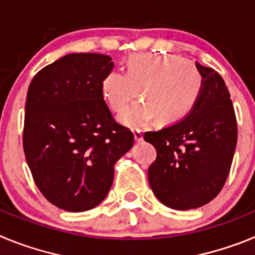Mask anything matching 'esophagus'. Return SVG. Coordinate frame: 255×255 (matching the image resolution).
<instances>
[{
	"mask_svg": "<svg viewBox=\"0 0 255 255\" xmlns=\"http://www.w3.org/2000/svg\"><path fill=\"white\" fill-rule=\"evenodd\" d=\"M132 134H134V139L136 143H140V141L143 140V134H141L139 130H135V131H132Z\"/></svg>",
	"mask_w": 255,
	"mask_h": 255,
	"instance_id": "34e87169",
	"label": "esophagus"
}]
</instances>
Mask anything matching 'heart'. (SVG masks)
I'll list each match as a JSON object with an SVG mask.
<instances>
[{
	"instance_id": "obj_1",
	"label": "heart",
	"mask_w": 255,
	"mask_h": 255,
	"mask_svg": "<svg viewBox=\"0 0 255 255\" xmlns=\"http://www.w3.org/2000/svg\"><path fill=\"white\" fill-rule=\"evenodd\" d=\"M203 91V76L193 62L179 55L138 53L128 60L126 73L110 71L102 82L105 100L119 121L130 129H143L155 117L159 125L185 119L197 106Z\"/></svg>"
}]
</instances>
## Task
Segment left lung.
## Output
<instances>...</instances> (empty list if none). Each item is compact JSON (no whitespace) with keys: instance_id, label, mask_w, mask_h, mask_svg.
I'll list each match as a JSON object with an SVG mask.
<instances>
[{"instance_id":"8db88e82","label":"left lung","mask_w":255,"mask_h":255,"mask_svg":"<svg viewBox=\"0 0 255 255\" xmlns=\"http://www.w3.org/2000/svg\"><path fill=\"white\" fill-rule=\"evenodd\" d=\"M197 67L203 91L194 110L179 123L144 134L157 158L148 180L161 203L186 211L209 203L224 188L236 141L235 111L224 79L211 67Z\"/></svg>"}]
</instances>
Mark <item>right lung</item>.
<instances>
[{
	"label": "right lung",
	"instance_id": "1",
	"mask_svg": "<svg viewBox=\"0 0 255 255\" xmlns=\"http://www.w3.org/2000/svg\"><path fill=\"white\" fill-rule=\"evenodd\" d=\"M100 53H70L33 78L25 103L22 145L35 185L53 206L84 212L102 202L114 166L134 136L103 100L114 67Z\"/></svg>",
	"mask_w": 255,
	"mask_h": 255
}]
</instances>
